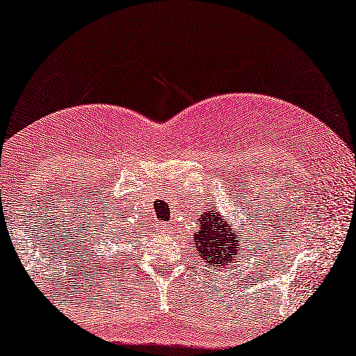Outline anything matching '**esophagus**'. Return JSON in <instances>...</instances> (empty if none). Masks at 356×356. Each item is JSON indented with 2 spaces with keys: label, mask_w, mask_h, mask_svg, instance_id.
Wrapping results in <instances>:
<instances>
[{
  "label": "esophagus",
  "mask_w": 356,
  "mask_h": 356,
  "mask_svg": "<svg viewBox=\"0 0 356 356\" xmlns=\"http://www.w3.org/2000/svg\"><path fill=\"white\" fill-rule=\"evenodd\" d=\"M162 227H170V225H168V223H162Z\"/></svg>",
  "instance_id": "obj_1"
}]
</instances>
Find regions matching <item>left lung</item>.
Returning a JSON list of instances; mask_svg holds the SVG:
<instances>
[{
    "mask_svg": "<svg viewBox=\"0 0 356 356\" xmlns=\"http://www.w3.org/2000/svg\"><path fill=\"white\" fill-rule=\"evenodd\" d=\"M197 225L199 230L194 235L197 256H201V259L216 269L220 264L227 266L232 257L238 254L236 248L240 246L243 236L238 235L235 228H232L233 223H227L216 209H209L207 212H204Z\"/></svg>",
    "mask_w": 356,
    "mask_h": 356,
    "instance_id": "left-lung-1",
    "label": "left lung"
}]
</instances>
